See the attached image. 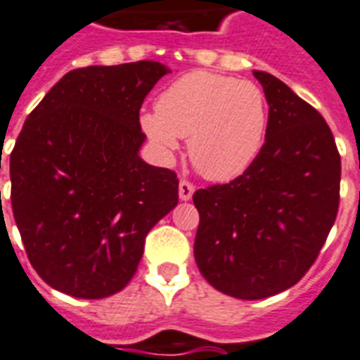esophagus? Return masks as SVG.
I'll list each match as a JSON object with an SVG mask.
<instances>
[{
    "label": "esophagus",
    "mask_w": 360,
    "mask_h": 360,
    "mask_svg": "<svg viewBox=\"0 0 360 360\" xmlns=\"http://www.w3.org/2000/svg\"><path fill=\"white\" fill-rule=\"evenodd\" d=\"M194 183H190V181L186 179H181L179 183V198L183 199V201H188L190 198H192V194H194Z\"/></svg>",
    "instance_id": "obj_1"
}]
</instances>
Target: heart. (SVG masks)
<instances>
[{
  "mask_svg": "<svg viewBox=\"0 0 360 360\" xmlns=\"http://www.w3.org/2000/svg\"><path fill=\"white\" fill-rule=\"evenodd\" d=\"M267 120V101L255 82L212 71L174 80L157 98V111L141 117L166 155L188 139L190 161L210 181H232L249 170L264 146Z\"/></svg>",
  "mask_w": 360,
  "mask_h": 360,
  "instance_id": "1",
  "label": "heart"
}]
</instances>
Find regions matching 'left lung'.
Segmentation results:
<instances>
[{
  "mask_svg": "<svg viewBox=\"0 0 360 360\" xmlns=\"http://www.w3.org/2000/svg\"><path fill=\"white\" fill-rule=\"evenodd\" d=\"M255 77L269 104L262 152L236 179L194 192L195 264L212 288L241 300L300 282L340 201V153L324 117L273 75Z\"/></svg>",
  "mask_w": 360,
  "mask_h": 360,
  "instance_id": "obj_1",
  "label": "left lung"
}]
</instances>
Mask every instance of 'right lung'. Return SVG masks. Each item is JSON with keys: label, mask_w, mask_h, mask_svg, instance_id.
<instances>
[{"label": "right lung", "mask_w": 360, "mask_h": 360, "mask_svg": "<svg viewBox=\"0 0 360 360\" xmlns=\"http://www.w3.org/2000/svg\"><path fill=\"white\" fill-rule=\"evenodd\" d=\"M170 69L141 60L75 69L27 117L11 153V201L45 283L86 300L128 285L144 240L179 201L174 170L139 157L141 105Z\"/></svg>", "instance_id": "obj_1"}]
</instances>
